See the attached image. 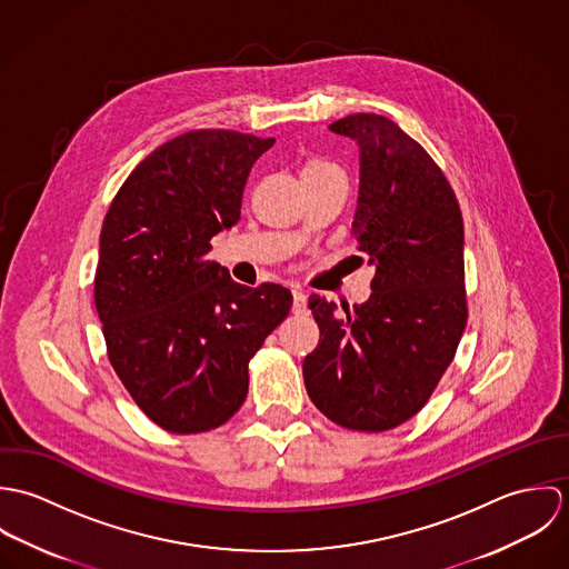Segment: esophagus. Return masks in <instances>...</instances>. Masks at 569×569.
I'll use <instances>...</instances> for the list:
<instances>
[{"label":"esophagus","instance_id":"esophagus-1","mask_svg":"<svg viewBox=\"0 0 569 569\" xmlns=\"http://www.w3.org/2000/svg\"><path fill=\"white\" fill-rule=\"evenodd\" d=\"M293 313H296V316H307V313H309L305 291H293Z\"/></svg>","mask_w":569,"mask_h":569}]
</instances>
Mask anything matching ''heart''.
I'll return each mask as SVG.
<instances>
[{
    "mask_svg": "<svg viewBox=\"0 0 569 569\" xmlns=\"http://www.w3.org/2000/svg\"><path fill=\"white\" fill-rule=\"evenodd\" d=\"M309 168H337V166H332V163L326 162V160H311V162L305 166V170H309Z\"/></svg>",
    "mask_w": 569,
    "mask_h": 569,
    "instance_id": "obj_1",
    "label": "heart"
}]
</instances>
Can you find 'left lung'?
<instances>
[{
  "label": "left lung",
  "instance_id": "1",
  "mask_svg": "<svg viewBox=\"0 0 569 569\" xmlns=\"http://www.w3.org/2000/svg\"><path fill=\"white\" fill-rule=\"evenodd\" d=\"M330 129L361 151L352 239L377 271L366 305L309 298L320 341L305 386L332 422L388 431L425 407L456 357L469 316L465 223L440 166L390 118L355 113Z\"/></svg>",
  "mask_w": 569,
  "mask_h": 569
}]
</instances>
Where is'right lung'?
<instances>
[{"mask_svg": "<svg viewBox=\"0 0 569 569\" xmlns=\"http://www.w3.org/2000/svg\"><path fill=\"white\" fill-rule=\"evenodd\" d=\"M273 142L181 133L133 168L104 214L93 302L107 357L170 433L217 429L241 409L249 359L291 311L287 287H244L208 260L212 237L241 219L249 170Z\"/></svg>", "mask_w": 569, "mask_h": 569, "instance_id": "1", "label": "right lung"}]
</instances>
